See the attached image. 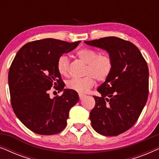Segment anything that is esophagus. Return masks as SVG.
I'll return each instance as SVG.
<instances>
[{"mask_svg":"<svg viewBox=\"0 0 159 159\" xmlns=\"http://www.w3.org/2000/svg\"><path fill=\"white\" fill-rule=\"evenodd\" d=\"M85 96V95H82V94H79V97H80V100H82V99H83V98Z\"/></svg>","mask_w":159,"mask_h":159,"instance_id":"esophagus-1","label":"esophagus"}]
</instances>
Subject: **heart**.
<instances>
[{
    "mask_svg": "<svg viewBox=\"0 0 159 159\" xmlns=\"http://www.w3.org/2000/svg\"><path fill=\"white\" fill-rule=\"evenodd\" d=\"M76 54L82 61L87 64L84 72L86 76L69 80L66 86L80 94H84L94 85V78L99 82L107 79L113 69V61L107 54H99L98 51L90 48H82ZM69 58L66 56L63 55L58 58L57 69L61 75L64 77L69 75Z\"/></svg>",
    "mask_w": 159,
    "mask_h": 159,
    "instance_id": "1",
    "label": "heart"
}]
</instances>
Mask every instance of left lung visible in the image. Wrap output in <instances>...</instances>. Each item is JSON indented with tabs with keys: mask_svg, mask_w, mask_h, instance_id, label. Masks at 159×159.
Here are the masks:
<instances>
[{
	"mask_svg": "<svg viewBox=\"0 0 159 159\" xmlns=\"http://www.w3.org/2000/svg\"><path fill=\"white\" fill-rule=\"evenodd\" d=\"M84 43L105 50L113 61L110 75L97 89L101 96H93L95 105L90 114L91 125L102 135H119L135 124L147 102V63L136 45L116 37Z\"/></svg>",
	"mask_w": 159,
	"mask_h": 159,
	"instance_id": "obj_1",
	"label": "left lung"
}]
</instances>
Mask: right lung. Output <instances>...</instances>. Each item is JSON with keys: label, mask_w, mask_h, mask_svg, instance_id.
I'll return each mask as SVG.
<instances>
[{"label": "right lung", "mask_w": 159, "mask_h": 159, "mask_svg": "<svg viewBox=\"0 0 159 159\" xmlns=\"http://www.w3.org/2000/svg\"><path fill=\"white\" fill-rule=\"evenodd\" d=\"M80 42L34 40L21 47L13 60L8 71L11 103L17 118L33 132L50 135L66 127L69 111L79 101V95L64 89L57 61ZM53 86L64 92L61 97L50 98L48 91Z\"/></svg>", "instance_id": "obj_1"}]
</instances>
